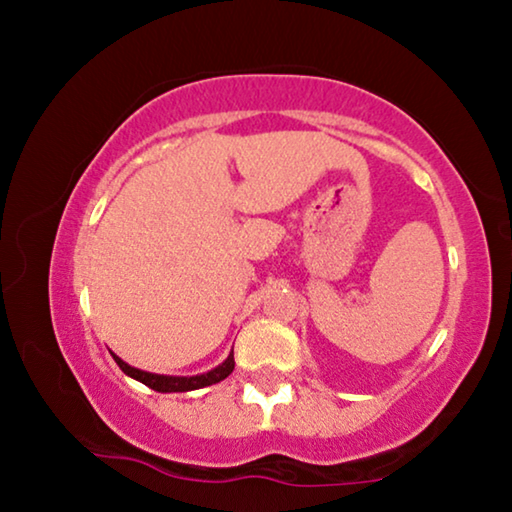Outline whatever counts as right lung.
Segmentation results:
<instances>
[{
  "instance_id": "1",
  "label": "right lung",
  "mask_w": 512,
  "mask_h": 512,
  "mask_svg": "<svg viewBox=\"0 0 512 512\" xmlns=\"http://www.w3.org/2000/svg\"><path fill=\"white\" fill-rule=\"evenodd\" d=\"M113 360L118 362V367L123 369L127 376H132L139 380V383L148 385L154 392H191V389H200V387H209V385H216L230 376L232 369H234V353L227 355V360L221 364V367H216L214 371L209 373H202V376H193V378H175V376H157V373H148V371H141V369H134L125 364L123 360L118 358V355H113Z\"/></svg>"
}]
</instances>
